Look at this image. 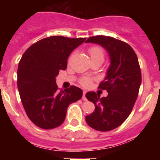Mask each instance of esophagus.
<instances>
[{
	"label": "esophagus",
	"mask_w": 160,
	"mask_h": 160,
	"mask_svg": "<svg viewBox=\"0 0 160 160\" xmlns=\"http://www.w3.org/2000/svg\"><path fill=\"white\" fill-rule=\"evenodd\" d=\"M82 98L83 101H87V98H86V91H84V92H83V95H82Z\"/></svg>",
	"instance_id": "34e87169"
}]
</instances>
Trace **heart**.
<instances>
[{
  "label": "heart",
  "instance_id": "obj_1",
  "mask_svg": "<svg viewBox=\"0 0 160 160\" xmlns=\"http://www.w3.org/2000/svg\"><path fill=\"white\" fill-rule=\"evenodd\" d=\"M88 53L93 62L102 63L105 60V51L102 47L100 46H92L88 49ZM91 82V78L88 77H84L81 79L80 83L82 86H88Z\"/></svg>",
  "mask_w": 160,
  "mask_h": 160
}]
</instances>
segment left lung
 Returning a JSON list of instances; mask_svg holds the SVG:
<instances>
[{
  "mask_svg": "<svg viewBox=\"0 0 160 160\" xmlns=\"http://www.w3.org/2000/svg\"><path fill=\"white\" fill-rule=\"evenodd\" d=\"M86 42L105 48L111 58L107 77L98 87L107 90L108 95L100 98L95 92L87 93L86 97L94 103L95 109L86 116V121L94 130L111 131L128 118L138 97L142 81L138 58L130 45L111 37H90Z\"/></svg>",
  "mask_w": 160,
  "mask_h": 160,
  "instance_id": "1",
  "label": "left lung"
}]
</instances>
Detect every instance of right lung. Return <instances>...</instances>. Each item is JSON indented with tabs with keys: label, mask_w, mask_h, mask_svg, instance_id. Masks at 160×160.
Wrapping results in <instances>:
<instances>
[{
	"label": "right lung",
	"mask_w": 160,
	"mask_h": 160,
	"mask_svg": "<svg viewBox=\"0 0 160 160\" xmlns=\"http://www.w3.org/2000/svg\"><path fill=\"white\" fill-rule=\"evenodd\" d=\"M86 38L52 36L29 46L20 60L18 87L25 113L38 128L62 125L70 104L81 99L82 90L74 86L59 90L56 77L67 67L71 52Z\"/></svg>",
	"instance_id": "1"
}]
</instances>
